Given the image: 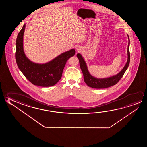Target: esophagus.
Here are the masks:
<instances>
[{
    "label": "esophagus",
    "instance_id": "34e87169",
    "mask_svg": "<svg viewBox=\"0 0 147 147\" xmlns=\"http://www.w3.org/2000/svg\"><path fill=\"white\" fill-rule=\"evenodd\" d=\"M82 49L80 47H78L77 48V51L78 52H81V51H82Z\"/></svg>",
    "mask_w": 147,
    "mask_h": 147
}]
</instances>
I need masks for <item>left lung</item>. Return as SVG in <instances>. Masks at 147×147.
Returning a JSON list of instances; mask_svg holds the SVG:
<instances>
[{"mask_svg": "<svg viewBox=\"0 0 147 147\" xmlns=\"http://www.w3.org/2000/svg\"><path fill=\"white\" fill-rule=\"evenodd\" d=\"M129 43L127 46V61L125 66L123 68V70L118 73V74L113 76L112 77H109L108 78L104 79H98L93 77L90 74L89 71L87 69L86 63L84 61V58L80 54H77V57L79 59L80 65L81 70L84 74V79L86 84L89 86L95 89H105L107 88L111 87L116 84L120 79L122 78L123 75L125 72L126 70L129 67L130 61V54L129 51V45H130V39L128 36Z\"/></svg>", "mask_w": 147, "mask_h": 147, "instance_id": "1", "label": "left lung"}]
</instances>
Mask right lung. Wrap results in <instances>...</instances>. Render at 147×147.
Returning <instances> with one entry per match:
<instances>
[{
    "label": "right lung",
    "mask_w": 147,
    "mask_h": 147,
    "mask_svg": "<svg viewBox=\"0 0 147 147\" xmlns=\"http://www.w3.org/2000/svg\"><path fill=\"white\" fill-rule=\"evenodd\" d=\"M24 24L17 35L15 58L17 66L27 80L32 84L40 87L53 86L60 80L67 60L74 55V49L62 53L53 60L45 64H38L29 60L23 50Z\"/></svg>",
    "instance_id": "1"
}]
</instances>
